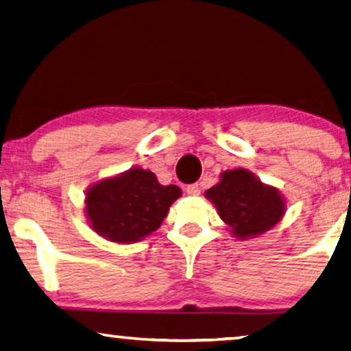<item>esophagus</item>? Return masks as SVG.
Returning a JSON list of instances; mask_svg holds the SVG:
<instances>
[{
  "instance_id": "1",
  "label": "esophagus",
  "mask_w": 351,
  "mask_h": 351,
  "mask_svg": "<svg viewBox=\"0 0 351 351\" xmlns=\"http://www.w3.org/2000/svg\"><path fill=\"white\" fill-rule=\"evenodd\" d=\"M186 192H187V195H198V193H200V186L197 184H189L186 187Z\"/></svg>"
}]
</instances>
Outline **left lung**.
Masks as SVG:
<instances>
[{
    "label": "left lung",
    "instance_id": "8db88e82",
    "mask_svg": "<svg viewBox=\"0 0 351 351\" xmlns=\"http://www.w3.org/2000/svg\"><path fill=\"white\" fill-rule=\"evenodd\" d=\"M233 238L252 239L276 227L287 211L279 189L265 184L247 169L226 170L219 182L205 192Z\"/></svg>",
    "mask_w": 351,
    "mask_h": 351
}]
</instances>
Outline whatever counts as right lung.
Segmentation results:
<instances>
[{"instance_id":"obj_1","label":"right lung","mask_w":351,"mask_h":351,"mask_svg":"<svg viewBox=\"0 0 351 351\" xmlns=\"http://www.w3.org/2000/svg\"><path fill=\"white\" fill-rule=\"evenodd\" d=\"M181 193L175 184H159L153 171L134 167L88 187L85 217L107 241L138 243L160 227Z\"/></svg>"}]
</instances>
